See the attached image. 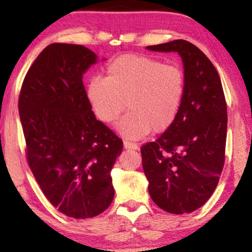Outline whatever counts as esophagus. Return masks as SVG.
Returning <instances> with one entry per match:
<instances>
[{
  "label": "esophagus",
  "instance_id": "34e87169",
  "mask_svg": "<svg viewBox=\"0 0 252 252\" xmlns=\"http://www.w3.org/2000/svg\"><path fill=\"white\" fill-rule=\"evenodd\" d=\"M123 147L126 149H129V150H137L138 149V146L136 143H131V142H128V141H124L123 142Z\"/></svg>",
  "mask_w": 252,
  "mask_h": 252
}]
</instances>
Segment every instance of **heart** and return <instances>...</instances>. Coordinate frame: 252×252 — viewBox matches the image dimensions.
<instances>
[{
    "mask_svg": "<svg viewBox=\"0 0 252 252\" xmlns=\"http://www.w3.org/2000/svg\"><path fill=\"white\" fill-rule=\"evenodd\" d=\"M106 78L90 79L86 94L94 115L114 123L126 106L130 111L116 126L123 137L138 140L162 132L174 123L185 92L181 68L147 56L124 54L111 62Z\"/></svg>",
    "mask_w": 252,
    "mask_h": 252,
    "instance_id": "1",
    "label": "heart"
}]
</instances>
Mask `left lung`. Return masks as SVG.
Listing matches in <instances>:
<instances>
[{"label":"left lung","instance_id":"left-lung-1","mask_svg":"<svg viewBox=\"0 0 252 252\" xmlns=\"http://www.w3.org/2000/svg\"><path fill=\"white\" fill-rule=\"evenodd\" d=\"M147 50L178 53L185 77L174 123L141 148L149 194L166 212L190 213L209 200L224 167L227 112L220 78L209 58L186 40Z\"/></svg>","mask_w":252,"mask_h":252}]
</instances>
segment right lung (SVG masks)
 <instances>
[{
	"instance_id": "right-lung-1",
	"label": "right lung",
	"mask_w": 252,
	"mask_h": 252,
	"mask_svg": "<svg viewBox=\"0 0 252 252\" xmlns=\"http://www.w3.org/2000/svg\"><path fill=\"white\" fill-rule=\"evenodd\" d=\"M97 62L85 46L52 43L28 70L19 98L32 173L51 204L76 219L110 206V172L123 149L94 116L84 88V73Z\"/></svg>"
}]
</instances>
